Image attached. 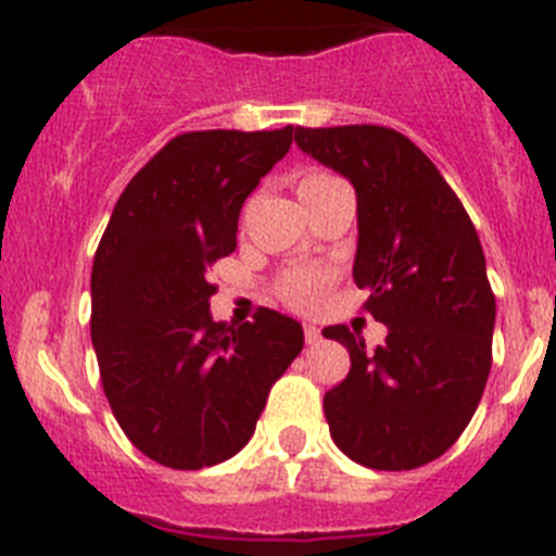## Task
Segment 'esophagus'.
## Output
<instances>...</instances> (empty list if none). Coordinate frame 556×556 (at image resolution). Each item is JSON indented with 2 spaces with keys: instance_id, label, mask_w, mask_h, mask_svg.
I'll list each match as a JSON object with an SVG mask.
<instances>
[{
  "instance_id": "34e87169",
  "label": "esophagus",
  "mask_w": 556,
  "mask_h": 556,
  "mask_svg": "<svg viewBox=\"0 0 556 556\" xmlns=\"http://www.w3.org/2000/svg\"><path fill=\"white\" fill-rule=\"evenodd\" d=\"M303 337H306V345H317L323 339V331L317 326H303Z\"/></svg>"
}]
</instances>
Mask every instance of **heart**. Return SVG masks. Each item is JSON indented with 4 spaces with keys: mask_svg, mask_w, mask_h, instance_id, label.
<instances>
[{
    "mask_svg": "<svg viewBox=\"0 0 556 556\" xmlns=\"http://www.w3.org/2000/svg\"><path fill=\"white\" fill-rule=\"evenodd\" d=\"M339 184L337 178L331 175H323V172H308L298 180V198L301 203L306 200L317 198L320 191H326L328 186ZM333 283V275L331 269H323V267H301V269H289L278 278L275 283V294H278V301L283 306L294 308V312H314V308L320 306L326 301L328 289Z\"/></svg>",
    "mask_w": 556,
    "mask_h": 556,
    "instance_id": "1",
    "label": "heart"
}]
</instances>
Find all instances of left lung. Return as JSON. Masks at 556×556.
Here are the masks:
<instances>
[{"label":"left lung","instance_id":"8db88e82","mask_svg":"<svg viewBox=\"0 0 556 556\" xmlns=\"http://www.w3.org/2000/svg\"><path fill=\"white\" fill-rule=\"evenodd\" d=\"M294 141L345 175L358 200L353 281L390 328L365 351L328 326L351 372L323 397L333 443L372 470H415L470 424L493 365L495 294L468 211L404 132L384 125L294 127Z\"/></svg>","mask_w":556,"mask_h":556}]
</instances>
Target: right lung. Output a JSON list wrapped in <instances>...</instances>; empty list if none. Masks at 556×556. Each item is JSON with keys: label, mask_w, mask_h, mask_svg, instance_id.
Listing matches in <instances>:
<instances>
[{"label": "right lung", "mask_w": 556, "mask_h": 556, "mask_svg": "<svg viewBox=\"0 0 556 556\" xmlns=\"http://www.w3.org/2000/svg\"><path fill=\"white\" fill-rule=\"evenodd\" d=\"M292 136V125L180 132L132 175L94 253L102 390L127 440L172 470L242 451L303 351L301 323L273 308L239 328L208 312V269L236 250L239 211Z\"/></svg>", "instance_id": "add662e5"}]
</instances>
